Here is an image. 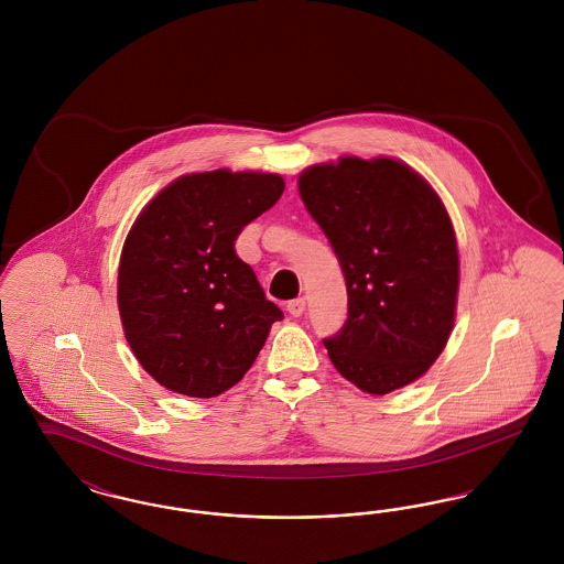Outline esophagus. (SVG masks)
Instances as JSON below:
<instances>
[{
  "instance_id": "obj_1",
  "label": "esophagus",
  "mask_w": 564,
  "mask_h": 564,
  "mask_svg": "<svg viewBox=\"0 0 564 564\" xmlns=\"http://www.w3.org/2000/svg\"><path fill=\"white\" fill-rule=\"evenodd\" d=\"M304 308H306V300H304V297H295L292 302H288V313H290L292 317H302Z\"/></svg>"
}]
</instances>
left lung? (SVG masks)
I'll return each instance as SVG.
<instances>
[{
    "label": "left lung",
    "mask_w": 564,
    "mask_h": 564,
    "mask_svg": "<svg viewBox=\"0 0 564 564\" xmlns=\"http://www.w3.org/2000/svg\"><path fill=\"white\" fill-rule=\"evenodd\" d=\"M347 281L349 313L323 338L334 368L384 395L425 375L455 323L458 253L440 196L393 159L315 164L297 180Z\"/></svg>",
    "instance_id": "8db88e82"
}]
</instances>
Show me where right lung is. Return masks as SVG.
<instances>
[{
	"label": "right lung",
	"mask_w": 564,
	"mask_h": 564,
	"mask_svg": "<svg viewBox=\"0 0 564 564\" xmlns=\"http://www.w3.org/2000/svg\"><path fill=\"white\" fill-rule=\"evenodd\" d=\"M274 173H192L141 212L122 247L118 308L143 370L188 398H215L253 366L283 319L235 251L283 194Z\"/></svg>",
	"instance_id": "1"
}]
</instances>
